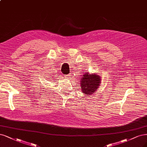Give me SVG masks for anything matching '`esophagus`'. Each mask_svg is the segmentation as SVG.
Instances as JSON below:
<instances>
[{
  "mask_svg": "<svg viewBox=\"0 0 147 147\" xmlns=\"http://www.w3.org/2000/svg\"><path fill=\"white\" fill-rule=\"evenodd\" d=\"M72 76V75L71 74H68V75H65V78H70V77H71Z\"/></svg>",
  "mask_w": 147,
  "mask_h": 147,
  "instance_id": "obj_1",
  "label": "esophagus"
}]
</instances>
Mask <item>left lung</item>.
Listing matches in <instances>:
<instances>
[{
	"mask_svg": "<svg viewBox=\"0 0 147 147\" xmlns=\"http://www.w3.org/2000/svg\"><path fill=\"white\" fill-rule=\"evenodd\" d=\"M80 86L82 93L88 96L95 94L99 88L101 83V77L97 74L86 72L81 76Z\"/></svg>",
	"mask_w": 147,
	"mask_h": 147,
	"instance_id": "obj_1",
	"label": "left lung"
}]
</instances>
